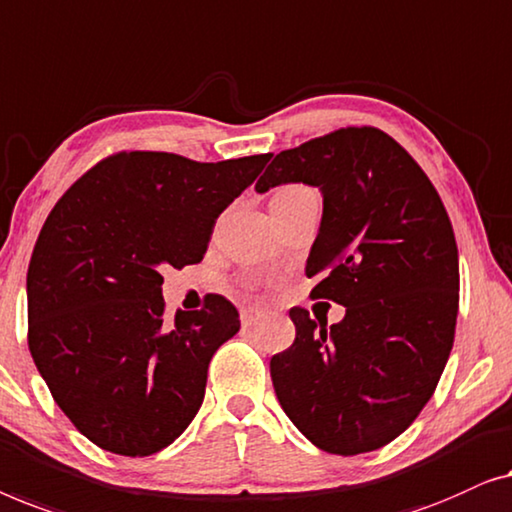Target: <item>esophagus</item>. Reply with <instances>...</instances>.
<instances>
[{"label": "esophagus", "mask_w": 512, "mask_h": 512, "mask_svg": "<svg viewBox=\"0 0 512 512\" xmlns=\"http://www.w3.org/2000/svg\"><path fill=\"white\" fill-rule=\"evenodd\" d=\"M264 318H266V311H262V308H243V311H241V325L243 327H253Z\"/></svg>", "instance_id": "1"}]
</instances>
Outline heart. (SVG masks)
Returning <instances> with one entry per match:
<instances>
[{
	"label": "heart",
	"instance_id": "b5f03b06",
	"mask_svg": "<svg viewBox=\"0 0 512 512\" xmlns=\"http://www.w3.org/2000/svg\"><path fill=\"white\" fill-rule=\"evenodd\" d=\"M299 190H306V187H301V185H287V187H283V190H278L276 194H290V192H299Z\"/></svg>",
	"mask_w": 512,
	"mask_h": 512
}]
</instances>
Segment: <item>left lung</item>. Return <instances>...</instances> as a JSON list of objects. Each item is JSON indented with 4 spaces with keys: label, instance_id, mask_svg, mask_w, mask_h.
Returning a JSON list of instances; mask_svg holds the SVG:
<instances>
[{
    "label": "left lung",
    "instance_id": "obj_1",
    "mask_svg": "<svg viewBox=\"0 0 512 512\" xmlns=\"http://www.w3.org/2000/svg\"><path fill=\"white\" fill-rule=\"evenodd\" d=\"M306 183L325 208L306 276L345 306L327 329L294 306L297 338L271 357L287 417L320 450L359 455L403 434L434 394L455 341L459 257L436 187L390 134L341 127L283 150L255 190Z\"/></svg>",
    "mask_w": 512,
    "mask_h": 512
}]
</instances>
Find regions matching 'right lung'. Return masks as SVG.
<instances>
[{
	"label": "right lung",
	"mask_w": 512,
	"mask_h": 512,
	"mask_svg": "<svg viewBox=\"0 0 512 512\" xmlns=\"http://www.w3.org/2000/svg\"><path fill=\"white\" fill-rule=\"evenodd\" d=\"M269 157L122 150L43 222L27 269V343L57 406L102 450L155 455L197 415L208 362L239 331V311L208 294L201 311L167 320L160 269L204 259L218 215Z\"/></svg>",
	"instance_id": "1"
}]
</instances>
